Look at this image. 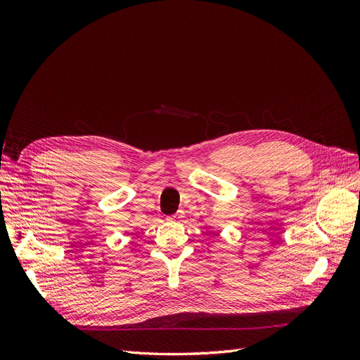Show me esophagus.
<instances>
[{"instance_id": "1", "label": "esophagus", "mask_w": 360, "mask_h": 360, "mask_svg": "<svg viewBox=\"0 0 360 360\" xmlns=\"http://www.w3.org/2000/svg\"><path fill=\"white\" fill-rule=\"evenodd\" d=\"M183 216H184L183 210H179L177 213H174L172 216H169V217H168V221H174V222H177V221H180V219H181Z\"/></svg>"}]
</instances>
